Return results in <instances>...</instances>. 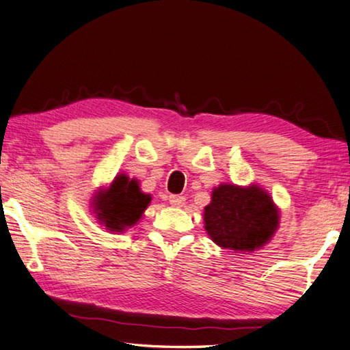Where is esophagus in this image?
I'll return each mask as SVG.
<instances>
[{"label":"esophagus","instance_id":"1","mask_svg":"<svg viewBox=\"0 0 350 350\" xmlns=\"http://www.w3.org/2000/svg\"><path fill=\"white\" fill-rule=\"evenodd\" d=\"M170 203L173 204V206H176V208H182L183 204H185V200H187V198H185L183 196H170Z\"/></svg>","mask_w":350,"mask_h":350}]
</instances>
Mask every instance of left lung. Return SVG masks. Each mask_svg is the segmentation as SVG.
<instances>
[{"mask_svg":"<svg viewBox=\"0 0 350 350\" xmlns=\"http://www.w3.org/2000/svg\"><path fill=\"white\" fill-rule=\"evenodd\" d=\"M204 229L212 241L234 252L264 247L279 228V209L258 185L221 183L204 208Z\"/></svg>","mask_w":350,"mask_h":350,"instance_id":"8db88e82","label":"left lung"}]
</instances>
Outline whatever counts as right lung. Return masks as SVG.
<instances>
[{
	"label": "right lung",
	"instance_id": "add662e5",
	"mask_svg": "<svg viewBox=\"0 0 350 350\" xmlns=\"http://www.w3.org/2000/svg\"><path fill=\"white\" fill-rule=\"evenodd\" d=\"M152 196L144 194L139 182L118 174L106 189H100L92 198L95 218L111 232H126L138 223Z\"/></svg>",
	"mask_w": 350,
	"mask_h": 350
}]
</instances>
